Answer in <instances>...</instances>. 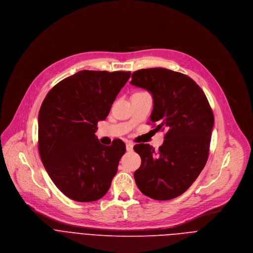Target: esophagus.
<instances>
[{
  "label": "esophagus",
  "instance_id": "1",
  "mask_svg": "<svg viewBox=\"0 0 253 253\" xmlns=\"http://www.w3.org/2000/svg\"><path fill=\"white\" fill-rule=\"evenodd\" d=\"M126 149H127V151H132L133 150V144L132 143H127L126 144Z\"/></svg>",
  "mask_w": 253,
  "mask_h": 253
}]
</instances>
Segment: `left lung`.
Wrapping results in <instances>:
<instances>
[{"instance_id":"left-lung-1","label":"left lung","mask_w":253,"mask_h":253,"mask_svg":"<svg viewBox=\"0 0 253 253\" xmlns=\"http://www.w3.org/2000/svg\"><path fill=\"white\" fill-rule=\"evenodd\" d=\"M130 84L153 97L151 121L167 128L158 152L137 144L141 166L134 173L139 190L155 200L184 193L204 168L209 154L214 116L202 89L188 76L165 68L135 71Z\"/></svg>"}]
</instances>
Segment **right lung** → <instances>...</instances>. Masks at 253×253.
I'll return each mask as SVG.
<instances>
[{
    "label": "right lung",
    "mask_w": 253,
    "mask_h": 253,
    "mask_svg": "<svg viewBox=\"0 0 253 253\" xmlns=\"http://www.w3.org/2000/svg\"><path fill=\"white\" fill-rule=\"evenodd\" d=\"M130 75L79 71L55 85L42 103L39 153L54 184L72 200L95 201L110 188L126 146L120 139L104 146L95 132Z\"/></svg>",
    "instance_id": "1"
}]
</instances>
